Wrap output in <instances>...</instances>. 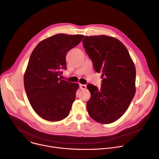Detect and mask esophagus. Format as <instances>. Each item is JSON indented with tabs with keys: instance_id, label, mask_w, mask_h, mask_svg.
<instances>
[{
	"instance_id": "esophagus-1",
	"label": "esophagus",
	"mask_w": 159,
	"mask_h": 159,
	"mask_svg": "<svg viewBox=\"0 0 159 159\" xmlns=\"http://www.w3.org/2000/svg\"><path fill=\"white\" fill-rule=\"evenodd\" d=\"M79 87H80V89H82V90L86 89V85H84V84H79Z\"/></svg>"
}]
</instances>
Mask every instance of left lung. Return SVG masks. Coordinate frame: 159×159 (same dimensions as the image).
<instances>
[{"mask_svg":"<svg viewBox=\"0 0 159 159\" xmlns=\"http://www.w3.org/2000/svg\"><path fill=\"white\" fill-rule=\"evenodd\" d=\"M83 46L102 73L101 88L89 84L91 96L87 102L89 115L96 121L109 124L118 120L128 109L136 92V69L125 45L106 35L85 36Z\"/></svg>","mask_w":159,"mask_h":159,"instance_id":"8db88e82","label":"left lung"}]
</instances>
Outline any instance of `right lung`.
I'll use <instances>...</instances> for the list:
<instances>
[{"instance_id": "right-lung-1", "label": "right lung", "mask_w": 159, "mask_h": 159, "mask_svg": "<svg viewBox=\"0 0 159 159\" xmlns=\"http://www.w3.org/2000/svg\"><path fill=\"white\" fill-rule=\"evenodd\" d=\"M84 35L57 34L40 41L33 50L24 75L26 93L43 119L61 121L69 116L79 85L58 78L66 69V55Z\"/></svg>"}]
</instances>
